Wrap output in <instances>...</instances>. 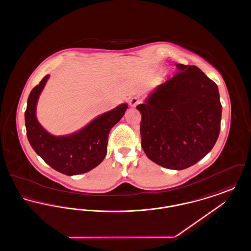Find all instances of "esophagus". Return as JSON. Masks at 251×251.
<instances>
[{"mask_svg":"<svg viewBox=\"0 0 251 251\" xmlns=\"http://www.w3.org/2000/svg\"><path fill=\"white\" fill-rule=\"evenodd\" d=\"M139 102H140V100H139L137 97H133V98H131V99L129 100V104L131 105V107L136 106Z\"/></svg>","mask_w":251,"mask_h":251,"instance_id":"1","label":"esophagus"}]
</instances>
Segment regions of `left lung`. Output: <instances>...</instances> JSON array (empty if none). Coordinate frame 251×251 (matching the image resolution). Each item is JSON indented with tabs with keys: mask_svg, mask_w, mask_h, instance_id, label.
I'll return each mask as SVG.
<instances>
[{
	"mask_svg": "<svg viewBox=\"0 0 251 251\" xmlns=\"http://www.w3.org/2000/svg\"><path fill=\"white\" fill-rule=\"evenodd\" d=\"M179 72L159 84L136 108L142 114L141 145L161 167H191L214 148L222 106L217 85L196 66L176 65Z\"/></svg>",
	"mask_w": 251,
	"mask_h": 251,
	"instance_id": "obj_1",
	"label": "left lung"
}]
</instances>
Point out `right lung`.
<instances>
[{
  "label": "right lung",
  "instance_id": "obj_1",
  "mask_svg": "<svg viewBox=\"0 0 251 251\" xmlns=\"http://www.w3.org/2000/svg\"><path fill=\"white\" fill-rule=\"evenodd\" d=\"M49 78L46 75L28 97L24 115L28 141L45 163L60 173L73 176L88 172L104 159L109 131L124 116L128 104L98 116L79 131L56 136L46 131L36 118V104Z\"/></svg>",
  "mask_w": 251,
  "mask_h": 251
}]
</instances>
